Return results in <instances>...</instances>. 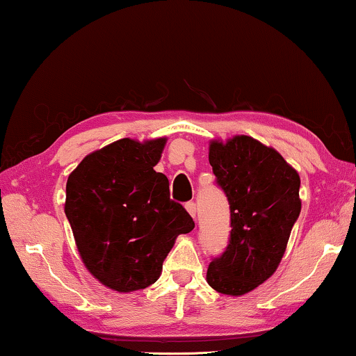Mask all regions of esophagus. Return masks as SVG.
I'll list each match as a JSON object with an SVG mask.
<instances>
[{
	"label": "esophagus",
	"mask_w": 356,
	"mask_h": 356,
	"mask_svg": "<svg viewBox=\"0 0 356 356\" xmlns=\"http://www.w3.org/2000/svg\"><path fill=\"white\" fill-rule=\"evenodd\" d=\"M186 211L189 212V216H191L193 218H196V211H197V207H196V204H194L193 201L191 202H186Z\"/></svg>",
	"instance_id": "esophagus-1"
}]
</instances>
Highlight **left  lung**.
Returning <instances> with one entry per match:
<instances>
[{
  "label": "left lung",
  "instance_id": "obj_1",
  "mask_svg": "<svg viewBox=\"0 0 356 356\" xmlns=\"http://www.w3.org/2000/svg\"><path fill=\"white\" fill-rule=\"evenodd\" d=\"M209 162L230 202L227 251L207 269L218 293L241 296L269 279L300 216V175L274 147L250 136L209 144Z\"/></svg>",
  "mask_w": 356,
  "mask_h": 356
}]
</instances>
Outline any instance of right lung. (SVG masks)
<instances>
[{"label":"right lung","mask_w":356,"mask_h":356,"mask_svg":"<svg viewBox=\"0 0 356 356\" xmlns=\"http://www.w3.org/2000/svg\"><path fill=\"white\" fill-rule=\"evenodd\" d=\"M167 138L120 139L86 155L66 183L65 213L87 270L118 291L143 290L162 274L178 235L194 222L170 199V183L154 170Z\"/></svg>","instance_id":"right-lung-1"}]
</instances>
